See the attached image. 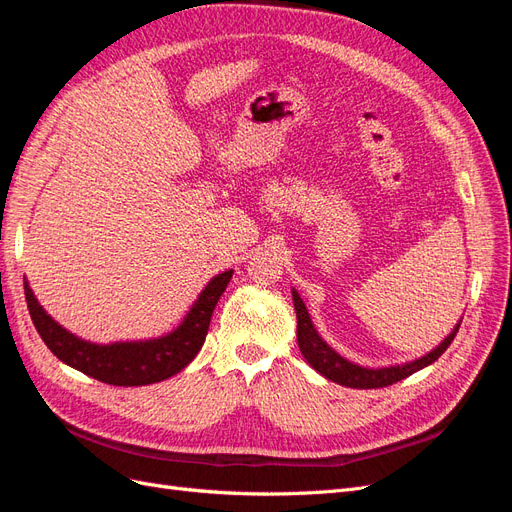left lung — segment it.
Masks as SVG:
<instances>
[{
  "label": "left lung",
  "mask_w": 512,
  "mask_h": 512,
  "mask_svg": "<svg viewBox=\"0 0 512 512\" xmlns=\"http://www.w3.org/2000/svg\"><path fill=\"white\" fill-rule=\"evenodd\" d=\"M292 299H294V312H297V339H299L301 354L305 356L307 363L318 371V374H322L324 378H329L342 386H350V389H382V386H391L399 380L412 376L414 371L431 365L433 361H438L444 354V350L451 346V342L459 331V324H457L455 331L448 335L436 350H431L429 354L421 356V359H416L412 363L382 367V369H369V367L354 365V363L346 361L344 356H339L316 333L312 318H309L305 303L297 294V290H292Z\"/></svg>",
  "instance_id": "8db88e82"
}]
</instances>
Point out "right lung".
Wrapping results in <instances>:
<instances>
[{"instance_id": "1", "label": "right lung", "mask_w": 512, "mask_h": 512, "mask_svg": "<svg viewBox=\"0 0 512 512\" xmlns=\"http://www.w3.org/2000/svg\"><path fill=\"white\" fill-rule=\"evenodd\" d=\"M230 277L232 271L215 275L207 288L200 292L198 301L192 305L190 314L183 318L179 327L173 333L149 339V342H121L111 346L89 344L85 339L61 329L36 301L27 282L25 299L29 316H32L42 342L49 346L59 361L106 384L145 386L179 374L203 348L213 309L226 290Z\"/></svg>"}]
</instances>
